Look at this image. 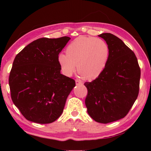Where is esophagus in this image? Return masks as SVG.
<instances>
[{
    "mask_svg": "<svg viewBox=\"0 0 151 151\" xmlns=\"http://www.w3.org/2000/svg\"><path fill=\"white\" fill-rule=\"evenodd\" d=\"M76 85H80V84H82V82L80 81V80H76Z\"/></svg>",
    "mask_w": 151,
    "mask_h": 151,
    "instance_id": "1",
    "label": "esophagus"
}]
</instances>
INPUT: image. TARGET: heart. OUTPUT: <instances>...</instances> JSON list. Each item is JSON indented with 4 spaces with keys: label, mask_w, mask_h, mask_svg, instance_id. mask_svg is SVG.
Here are the masks:
<instances>
[{
    "label": "heart",
    "mask_w": 151,
    "mask_h": 151,
    "mask_svg": "<svg viewBox=\"0 0 151 151\" xmlns=\"http://www.w3.org/2000/svg\"><path fill=\"white\" fill-rule=\"evenodd\" d=\"M109 55V46L104 40L80 36L68 45L66 54L60 53L58 62L65 76L73 75L77 67L78 73L83 79L93 80L104 70Z\"/></svg>",
    "instance_id": "obj_1"
}]
</instances>
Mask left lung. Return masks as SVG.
I'll return each instance as SVG.
<instances>
[{
    "instance_id": "obj_1",
    "label": "left lung",
    "mask_w": 151,
    "mask_h": 151,
    "mask_svg": "<svg viewBox=\"0 0 151 151\" xmlns=\"http://www.w3.org/2000/svg\"><path fill=\"white\" fill-rule=\"evenodd\" d=\"M110 49L106 67L101 75L85 82L87 112L99 123L124 117L133 106L139 88L140 68L135 53L122 40L110 33L100 34Z\"/></svg>"
}]
</instances>
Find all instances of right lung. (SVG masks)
Wrapping results in <instances>:
<instances>
[{"mask_svg": "<svg viewBox=\"0 0 151 151\" xmlns=\"http://www.w3.org/2000/svg\"><path fill=\"white\" fill-rule=\"evenodd\" d=\"M70 39L39 38L16 55L9 78L11 97L27 120L49 124L63 113L76 82L60 73L58 56Z\"/></svg>", "mask_w": 151, "mask_h": 151, "instance_id": "obj_1", "label": "right lung"}]
</instances>
